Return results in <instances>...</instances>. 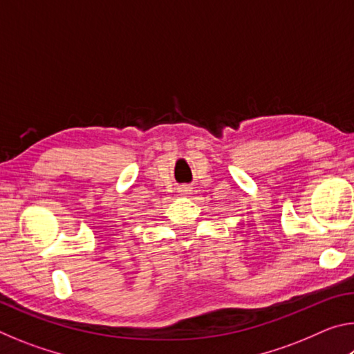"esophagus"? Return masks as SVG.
<instances>
[{"label":"esophagus","instance_id":"obj_1","mask_svg":"<svg viewBox=\"0 0 354 354\" xmlns=\"http://www.w3.org/2000/svg\"><path fill=\"white\" fill-rule=\"evenodd\" d=\"M178 192L181 195H189V194H192V187H190V185H181Z\"/></svg>","mask_w":354,"mask_h":354}]
</instances>
